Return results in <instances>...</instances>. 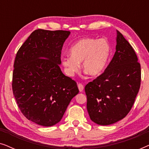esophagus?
<instances>
[{
	"mask_svg": "<svg viewBox=\"0 0 149 149\" xmlns=\"http://www.w3.org/2000/svg\"><path fill=\"white\" fill-rule=\"evenodd\" d=\"M78 88L79 89V91L81 92V91H83V89H84V86H83V85L82 83H79L78 84Z\"/></svg>",
	"mask_w": 149,
	"mask_h": 149,
	"instance_id": "obj_1",
	"label": "esophagus"
}]
</instances>
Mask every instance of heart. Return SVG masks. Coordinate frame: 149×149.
I'll list each match as a JSON object with an SVG mask.
<instances>
[{
    "mask_svg": "<svg viewBox=\"0 0 149 149\" xmlns=\"http://www.w3.org/2000/svg\"><path fill=\"white\" fill-rule=\"evenodd\" d=\"M111 47L104 39L83 37L75 42L69 49L70 56L62 59L65 72L72 76L82 69L91 77H97L105 70L111 56Z\"/></svg>",
    "mask_w": 149,
    "mask_h": 149,
    "instance_id": "b5f03b06",
    "label": "heart"
}]
</instances>
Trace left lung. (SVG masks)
<instances>
[{
    "mask_svg": "<svg viewBox=\"0 0 149 149\" xmlns=\"http://www.w3.org/2000/svg\"><path fill=\"white\" fill-rule=\"evenodd\" d=\"M141 68L129 42L117 30L116 52L104 72L85 87L89 117L101 125L123 119L140 87Z\"/></svg>",
    "mask_w": 149,
    "mask_h": 149,
    "instance_id": "obj_1",
    "label": "left lung"
}]
</instances>
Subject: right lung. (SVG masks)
I'll return each instance as SVG.
<instances>
[{"label":"right lung","mask_w":149,"mask_h":149,"mask_svg":"<svg viewBox=\"0 0 149 149\" xmlns=\"http://www.w3.org/2000/svg\"><path fill=\"white\" fill-rule=\"evenodd\" d=\"M70 32L38 29L19 49L14 62L12 89L28 120L52 126L60 121L79 93L77 83L60 68L64 42Z\"/></svg>","instance_id":"obj_1"}]
</instances>
